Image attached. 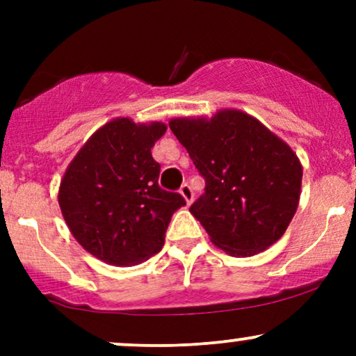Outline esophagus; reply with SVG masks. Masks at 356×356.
Instances as JSON below:
<instances>
[{
	"label": "esophagus",
	"mask_w": 356,
	"mask_h": 356,
	"mask_svg": "<svg viewBox=\"0 0 356 356\" xmlns=\"http://www.w3.org/2000/svg\"><path fill=\"white\" fill-rule=\"evenodd\" d=\"M179 192H181L182 197L186 199V202H187V204H191V202H192V199H194V191L191 189L189 184H182L181 189H179Z\"/></svg>",
	"instance_id": "34e87169"
}]
</instances>
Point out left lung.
I'll list each match as a JSON object with an SVG mask.
<instances>
[{
    "label": "left lung",
    "mask_w": 356,
    "mask_h": 356,
    "mask_svg": "<svg viewBox=\"0 0 356 356\" xmlns=\"http://www.w3.org/2000/svg\"><path fill=\"white\" fill-rule=\"evenodd\" d=\"M206 189L189 207L216 246L252 256L275 244L295 216L301 191L300 161L261 122L239 110L211 120L169 122Z\"/></svg>",
    "instance_id": "1"
}]
</instances>
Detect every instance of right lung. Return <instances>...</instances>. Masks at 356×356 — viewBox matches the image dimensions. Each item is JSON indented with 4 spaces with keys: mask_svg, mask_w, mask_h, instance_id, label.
<instances>
[{
    "mask_svg": "<svg viewBox=\"0 0 356 356\" xmlns=\"http://www.w3.org/2000/svg\"><path fill=\"white\" fill-rule=\"evenodd\" d=\"M164 124L117 118L97 130L68 165L58 202L72 234L90 254L132 266L161 251L170 218L186 199L159 186L155 140Z\"/></svg>",
    "mask_w": 356,
    "mask_h": 356,
    "instance_id": "1",
    "label": "right lung"
}]
</instances>
